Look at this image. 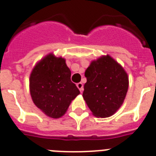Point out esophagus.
Here are the masks:
<instances>
[{
  "label": "esophagus",
  "mask_w": 156,
  "mask_h": 156,
  "mask_svg": "<svg viewBox=\"0 0 156 156\" xmlns=\"http://www.w3.org/2000/svg\"><path fill=\"white\" fill-rule=\"evenodd\" d=\"M77 87L79 89V90H80L81 93L83 91V85H82V82H79V83H78V84H77Z\"/></svg>",
  "instance_id": "esophagus-1"
}]
</instances>
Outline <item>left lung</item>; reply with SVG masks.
I'll return each instance as SVG.
<instances>
[{"label":"left lung","instance_id":"obj_1","mask_svg":"<svg viewBox=\"0 0 156 156\" xmlns=\"http://www.w3.org/2000/svg\"><path fill=\"white\" fill-rule=\"evenodd\" d=\"M87 82L82 97L98 117L105 118L118 110L129 89L128 74L108 55L91 62L85 72Z\"/></svg>","mask_w":156,"mask_h":156}]
</instances>
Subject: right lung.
Segmentation results:
<instances>
[{"mask_svg": "<svg viewBox=\"0 0 156 156\" xmlns=\"http://www.w3.org/2000/svg\"><path fill=\"white\" fill-rule=\"evenodd\" d=\"M71 72L62 57L49 54L37 62L29 79L34 104L47 116L59 118L80 91L70 80Z\"/></svg>", "mask_w": 156, "mask_h": 156, "instance_id": "1", "label": "right lung"}]
</instances>
